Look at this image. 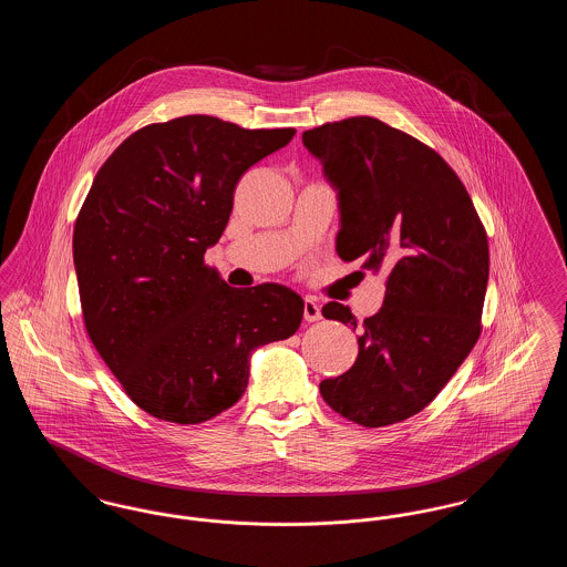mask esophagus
Listing matches in <instances>:
<instances>
[{"mask_svg": "<svg viewBox=\"0 0 567 567\" xmlns=\"http://www.w3.org/2000/svg\"><path fill=\"white\" fill-rule=\"evenodd\" d=\"M303 319L308 323H315V321L321 319V308H319V303L315 299H306L303 301Z\"/></svg>", "mask_w": 567, "mask_h": 567, "instance_id": "34e87169", "label": "esophagus"}]
</instances>
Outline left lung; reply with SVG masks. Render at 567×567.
<instances>
[{"label": "left lung", "instance_id": "left-lung-1", "mask_svg": "<svg viewBox=\"0 0 567 567\" xmlns=\"http://www.w3.org/2000/svg\"><path fill=\"white\" fill-rule=\"evenodd\" d=\"M301 140L340 197V259L386 276L354 365L323 380L321 395L357 425L400 423L433 402L483 331L485 227L453 167L378 118L324 123ZM323 317L357 329L338 301Z\"/></svg>", "mask_w": 567, "mask_h": 567}]
</instances>
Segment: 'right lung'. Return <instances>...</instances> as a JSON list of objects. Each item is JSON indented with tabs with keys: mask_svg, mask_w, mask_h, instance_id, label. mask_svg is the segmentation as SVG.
<instances>
[{
	"mask_svg": "<svg viewBox=\"0 0 567 567\" xmlns=\"http://www.w3.org/2000/svg\"><path fill=\"white\" fill-rule=\"evenodd\" d=\"M293 135L189 114L137 130L100 167L74 227L82 319L144 412L215 419L243 398L250 352L301 323L296 291L234 289L204 264L244 172Z\"/></svg>",
	"mask_w": 567,
	"mask_h": 567,
	"instance_id": "obj_1",
	"label": "right lung"
}]
</instances>
